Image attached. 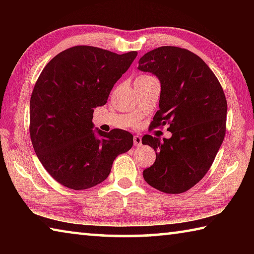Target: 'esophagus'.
<instances>
[{
  "label": "esophagus",
  "instance_id": "esophagus-1",
  "mask_svg": "<svg viewBox=\"0 0 254 254\" xmlns=\"http://www.w3.org/2000/svg\"><path fill=\"white\" fill-rule=\"evenodd\" d=\"M133 142H134L135 147H141V144H142V139H141L140 135H134V137H133Z\"/></svg>",
  "mask_w": 254,
  "mask_h": 254
}]
</instances>
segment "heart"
I'll list each match as a JSON object with an SVG mask.
<instances>
[{
    "instance_id": "obj_1",
    "label": "heart",
    "mask_w": 254,
    "mask_h": 254,
    "mask_svg": "<svg viewBox=\"0 0 254 254\" xmlns=\"http://www.w3.org/2000/svg\"><path fill=\"white\" fill-rule=\"evenodd\" d=\"M151 78H154V77L150 76V75H145V74H143V75H139V76H137V78H136V79H141V80H147V79H151Z\"/></svg>"
}]
</instances>
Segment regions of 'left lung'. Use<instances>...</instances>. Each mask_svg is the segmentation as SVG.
Listing matches in <instances>:
<instances>
[{
  "instance_id": "8db88e82",
  "label": "left lung",
  "mask_w": 254,
  "mask_h": 254,
  "mask_svg": "<svg viewBox=\"0 0 254 254\" xmlns=\"http://www.w3.org/2000/svg\"><path fill=\"white\" fill-rule=\"evenodd\" d=\"M161 85L159 111L150 128L169 124L170 139L144 135L142 144L156 151V161L143 170L150 186L167 194L194 187L209 170L226 131L227 103L220 81L198 56L163 46L139 60Z\"/></svg>"
}]
</instances>
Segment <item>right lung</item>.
Segmentation results:
<instances>
[{
	"label": "right lung",
	"instance_id": "add662e5",
	"mask_svg": "<svg viewBox=\"0 0 254 254\" xmlns=\"http://www.w3.org/2000/svg\"><path fill=\"white\" fill-rule=\"evenodd\" d=\"M136 55L75 46L41 71L30 100V137L42 166L63 186L83 190L103 183L114 159L132 148L130 132H95L92 121Z\"/></svg>",
	"mask_w": 254,
	"mask_h": 254
}]
</instances>
